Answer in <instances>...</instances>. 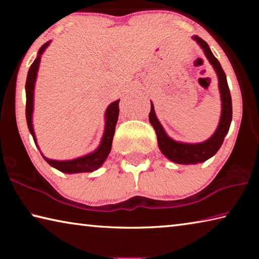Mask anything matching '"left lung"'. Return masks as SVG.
Wrapping results in <instances>:
<instances>
[{
    "label": "left lung",
    "mask_w": 259,
    "mask_h": 259,
    "mask_svg": "<svg viewBox=\"0 0 259 259\" xmlns=\"http://www.w3.org/2000/svg\"><path fill=\"white\" fill-rule=\"evenodd\" d=\"M193 38L202 48L205 57H207L210 64L212 65L214 71L217 73L219 80V91H221L222 97V115L217 130L214 131V134L208 140L200 144L178 143L175 142L171 138H169L168 135L165 134V131L162 128L159 120L156 119L154 106L151 103V112L150 115H148V119H150L151 124L153 125V128H154L156 133L157 144H159L160 150L169 160L179 164L201 163V162L207 161L210 157L216 154L217 151L221 148L223 142H224L225 136L229 133L232 121V98L229 84H227L225 72L223 71L221 63L212 55L208 43L199 37L198 35H194Z\"/></svg>",
    "instance_id": "8db88e82"
}]
</instances>
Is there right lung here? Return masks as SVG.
Returning <instances> with one entry per match:
<instances>
[{
    "label": "right lung",
    "mask_w": 259,
    "mask_h": 259,
    "mask_svg": "<svg viewBox=\"0 0 259 259\" xmlns=\"http://www.w3.org/2000/svg\"><path fill=\"white\" fill-rule=\"evenodd\" d=\"M49 43L50 42L45 43V45L40 48V50H38V55L36 57V59L33 61V64L30 65L29 67V71L27 74V80H26V85H25L26 88V120H27L29 133L32 134L35 144H36V138H35V134H34L33 124H32L34 84H35V80H36L38 65H40V60H41V55L43 54V51L46 50V48L49 46ZM119 102L120 100H116V102L112 103L106 109V114H105V117H106V124H105V131H104L102 143H100L99 147L94 153L88 154L85 156L78 157V159H75V160H71V161L50 160L41 153L43 159H45L51 166H54V168L58 169L61 172H65V174L91 172L94 171V170L98 169L99 166L104 163V161L106 160L109 152H111L114 133H115V125H116L117 119H119V112H120Z\"/></svg>",
    "instance_id": "obj_1"
}]
</instances>
